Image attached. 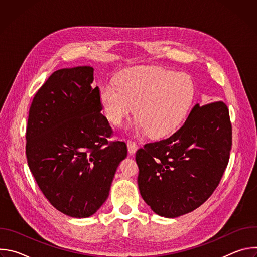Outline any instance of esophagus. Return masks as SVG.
Returning <instances> with one entry per match:
<instances>
[{"mask_svg": "<svg viewBox=\"0 0 257 257\" xmlns=\"http://www.w3.org/2000/svg\"><path fill=\"white\" fill-rule=\"evenodd\" d=\"M127 149H128V153L130 155H134L136 153V151H137V145H136V143L134 141L128 140L127 141Z\"/></svg>", "mask_w": 257, "mask_h": 257, "instance_id": "obj_1", "label": "esophagus"}]
</instances>
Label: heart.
<instances>
[{"mask_svg": "<svg viewBox=\"0 0 257 257\" xmlns=\"http://www.w3.org/2000/svg\"><path fill=\"white\" fill-rule=\"evenodd\" d=\"M195 84L186 73L139 66L121 72L117 84H104L99 101L106 120L120 126L135 107L136 128L153 137H166L187 118Z\"/></svg>", "mask_w": 257, "mask_h": 257, "instance_id": "b5f03b06", "label": "heart"}]
</instances>
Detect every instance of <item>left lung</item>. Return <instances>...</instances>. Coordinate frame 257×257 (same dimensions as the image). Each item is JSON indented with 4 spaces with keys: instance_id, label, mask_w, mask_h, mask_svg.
I'll list each match as a JSON object with an SVG mask.
<instances>
[{
    "instance_id": "left-lung-1",
    "label": "left lung",
    "mask_w": 257,
    "mask_h": 257,
    "mask_svg": "<svg viewBox=\"0 0 257 257\" xmlns=\"http://www.w3.org/2000/svg\"><path fill=\"white\" fill-rule=\"evenodd\" d=\"M231 148L232 124L226 103H196L175 133L137 151V183L143 200L165 217L196 209L217 187Z\"/></svg>"
}]
</instances>
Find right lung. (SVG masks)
I'll return each mask as SVG.
<instances>
[{"label": "right lung", "mask_w": 257, "mask_h": 257, "mask_svg": "<svg viewBox=\"0 0 257 257\" xmlns=\"http://www.w3.org/2000/svg\"><path fill=\"white\" fill-rule=\"evenodd\" d=\"M92 81L90 66L55 71L34 95L26 128L27 164L40 189L76 218L99 209L127 157L124 141H107L113 130Z\"/></svg>", "instance_id": "1"}]
</instances>
